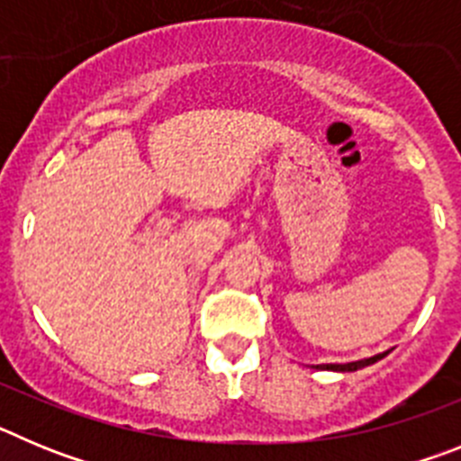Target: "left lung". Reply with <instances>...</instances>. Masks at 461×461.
<instances>
[{
  "label": "left lung",
  "mask_w": 461,
  "mask_h": 461,
  "mask_svg": "<svg viewBox=\"0 0 461 461\" xmlns=\"http://www.w3.org/2000/svg\"><path fill=\"white\" fill-rule=\"evenodd\" d=\"M388 353H378V356L367 357V360H357V362H348V365H321V369H330V372H356V369L367 367V365H374L376 360L385 357Z\"/></svg>",
  "instance_id": "left-lung-1"
}]
</instances>
